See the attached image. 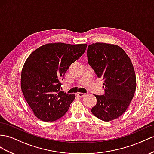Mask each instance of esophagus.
Wrapping results in <instances>:
<instances>
[{"label": "esophagus", "instance_id": "obj_1", "mask_svg": "<svg viewBox=\"0 0 154 154\" xmlns=\"http://www.w3.org/2000/svg\"><path fill=\"white\" fill-rule=\"evenodd\" d=\"M77 96H79V97H83V96H85V94L81 93V92H78V93H77Z\"/></svg>", "mask_w": 154, "mask_h": 154}]
</instances>
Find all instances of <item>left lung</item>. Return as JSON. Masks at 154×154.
Here are the masks:
<instances>
[{
	"instance_id": "left-lung-1",
	"label": "left lung",
	"mask_w": 154,
	"mask_h": 154,
	"mask_svg": "<svg viewBox=\"0 0 154 154\" xmlns=\"http://www.w3.org/2000/svg\"><path fill=\"white\" fill-rule=\"evenodd\" d=\"M89 65L96 75L104 81V95H95L97 103L93 115L109 122L120 116L127 110L136 90V76L131 59L120 47L105 43L89 45Z\"/></svg>"
}]
</instances>
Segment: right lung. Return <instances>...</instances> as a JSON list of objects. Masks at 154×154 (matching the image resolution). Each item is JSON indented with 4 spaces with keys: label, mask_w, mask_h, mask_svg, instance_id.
I'll return each mask as SVG.
<instances>
[{
    "label": "right lung",
    "mask_w": 154,
    "mask_h": 154,
    "mask_svg": "<svg viewBox=\"0 0 154 154\" xmlns=\"http://www.w3.org/2000/svg\"><path fill=\"white\" fill-rule=\"evenodd\" d=\"M86 47L85 43H48L27 58L21 72V87L25 99L39 119L55 121L68 111L75 95L61 91L60 81Z\"/></svg>",
    "instance_id": "add662e5"
}]
</instances>
